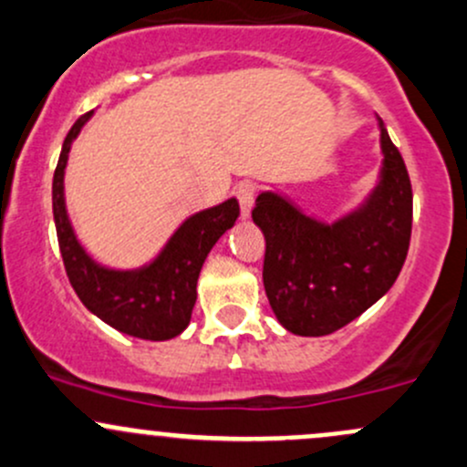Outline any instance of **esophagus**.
I'll return each mask as SVG.
<instances>
[{
    "label": "esophagus",
    "instance_id": "34e87169",
    "mask_svg": "<svg viewBox=\"0 0 467 467\" xmlns=\"http://www.w3.org/2000/svg\"><path fill=\"white\" fill-rule=\"evenodd\" d=\"M239 199V208H242V219L250 217V210H253L254 203V185L253 183H239L237 190H234Z\"/></svg>",
    "mask_w": 467,
    "mask_h": 467
}]
</instances>
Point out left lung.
I'll list each match as a JSON object with an SVG mask.
<instances>
[{"instance_id": "1", "label": "left lung", "mask_w": 467, "mask_h": 467, "mask_svg": "<svg viewBox=\"0 0 467 467\" xmlns=\"http://www.w3.org/2000/svg\"><path fill=\"white\" fill-rule=\"evenodd\" d=\"M376 122L380 168L353 208L324 221L279 190L254 201L253 221L266 239L264 288L275 317L296 336H328L356 320L394 286L405 264L411 183L385 122Z\"/></svg>"}]
</instances>
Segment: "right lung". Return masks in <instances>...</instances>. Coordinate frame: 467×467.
Returning a JSON list of instances; mask_svg holds the SVG:
<instances>
[{
  "label": "right lung",
  "instance_id": "add662e5",
  "mask_svg": "<svg viewBox=\"0 0 467 467\" xmlns=\"http://www.w3.org/2000/svg\"><path fill=\"white\" fill-rule=\"evenodd\" d=\"M91 116L93 111L78 118L71 127L53 174V219L68 282L93 316L116 331L140 340H171L188 328L201 268L214 244L237 221L239 203L233 196L194 213L143 266L116 268L98 262L76 234L65 196L68 151Z\"/></svg>",
  "mask_w": 467,
  "mask_h": 467
}]
</instances>
